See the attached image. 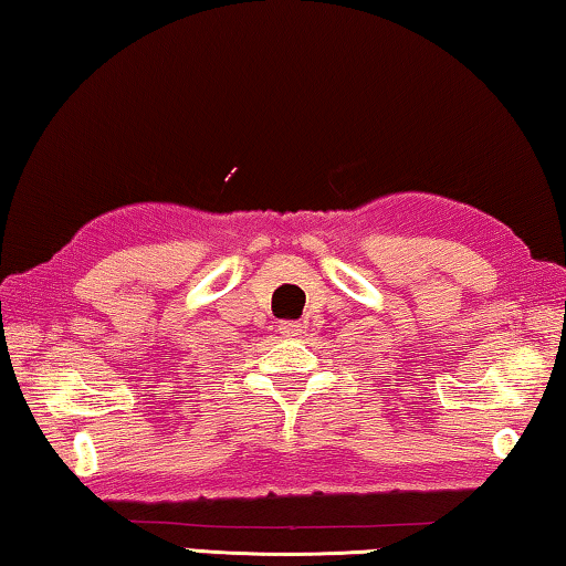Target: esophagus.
Returning a JSON list of instances; mask_svg holds the SVG:
<instances>
[{"label": "esophagus", "mask_w": 566, "mask_h": 566, "mask_svg": "<svg viewBox=\"0 0 566 566\" xmlns=\"http://www.w3.org/2000/svg\"><path fill=\"white\" fill-rule=\"evenodd\" d=\"M277 332L283 336H301L306 332V326H303L301 321H281V324H277Z\"/></svg>", "instance_id": "esophagus-1"}]
</instances>
